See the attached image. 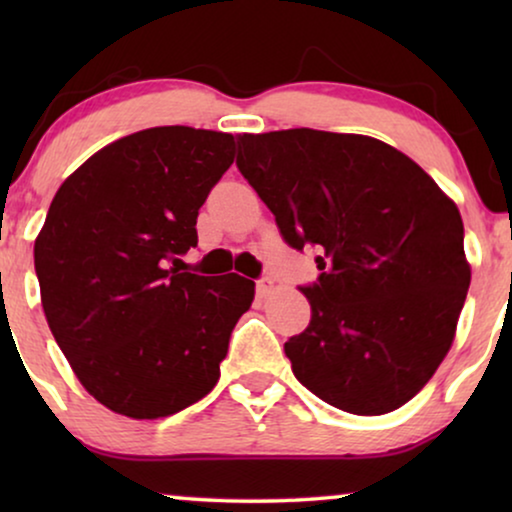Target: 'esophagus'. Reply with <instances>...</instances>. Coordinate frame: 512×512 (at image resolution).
<instances>
[{
	"instance_id": "1",
	"label": "esophagus",
	"mask_w": 512,
	"mask_h": 512,
	"mask_svg": "<svg viewBox=\"0 0 512 512\" xmlns=\"http://www.w3.org/2000/svg\"><path fill=\"white\" fill-rule=\"evenodd\" d=\"M272 289H275V279H272V277L256 279V291H258V296H268V293H272Z\"/></svg>"
}]
</instances>
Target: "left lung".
Segmentation results:
<instances>
[{
	"instance_id": "obj_1",
	"label": "left lung",
	"mask_w": 512,
	"mask_h": 512,
	"mask_svg": "<svg viewBox=\"0 0 512 512\" xmlns=\"http://www.w3.org/2000/svg\"><path fill=\"white\" fill-rule=\"evenodd\" d=\"M237 170L289 247L319 251L321 275L300 286L310 326L284 342L293 375L352 415L401 408L450 352L471 284L457 205L363 135H237Z\"/></svg>"
}]
</instances>
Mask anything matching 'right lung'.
I'll return each instance as SVG.
<instances>
[{
  "label": "right lung",
  "mask_w": 512,
  "mask_h": 512,
  "mask_svg": "<svg viewBox=\"0 0 512 512\" xmlns=\"http://www.w3.org/2000/svg\"><path fill=\"white\" fill-rule=\"evenodd\" d=\"M233 158L226 132L149 128L90 156L48 207L34 242L46 321L88 394L118 415H174L219 382L254 282L177 265Z\"/></svg>",
  "instance_id": "add662e5"
}]
</instances>
